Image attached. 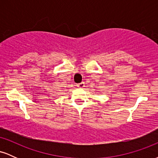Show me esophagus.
<instances>
[{"instance_id": "esophagus-1", "label": "esophagus", "mask_w": 158, "mask_h": 158, "mask_svg": "<svg viewBox=\"0 0 158 158\" xmlns=\"http://www.w3.org/2000/svg\"><path fill=\"white\" fill-rule=\"evenodd\" d=\"M77 86L78 87V88H83V87L85 86V83H84V82L79 83V84L77 85Z\"/></svg>"}]
</instances>
